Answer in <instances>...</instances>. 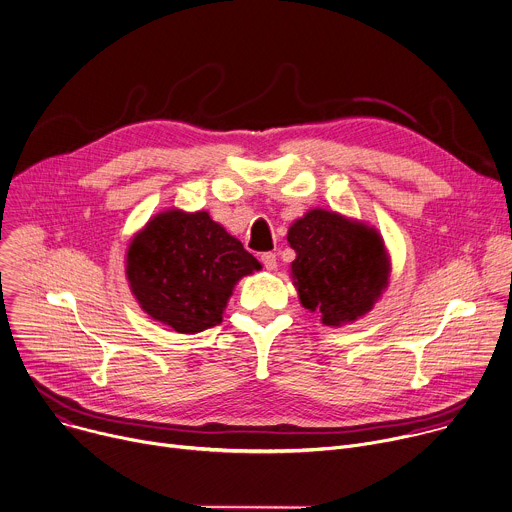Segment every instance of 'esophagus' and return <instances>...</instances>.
Returning a JSON list of instances; mask_svg holds the SVG:
<instances>
[{
    "instance_id": "obj_1",
    "label": "esophagus",
    "mask_w": 512,
    "mask_h": 512,
    "mask_svg": "<svg viewBox=\"0 0 512 512\" xmlns=\"http://www.w3.org/2000/svg\"><path fill=\"white\" fill-rule=\"evenodd\" d=\"M261 261H263V265H265L267 271H273V269L277 267V255H275V253H263V255H261Z\"/></svg>"
}]
</instances>
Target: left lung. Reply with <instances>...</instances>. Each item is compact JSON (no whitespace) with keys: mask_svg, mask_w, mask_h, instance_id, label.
I'll return each mask as SVG.
<instances>
[{"mask_svg":"<svg viewBox=\"0 0 512 512\" xmlns=\"http://www.w3.org/2000/svg\"><path fill=\"white\" fill-rule=\"evenodd\" d=\"M299 301L323 325L342 327L370 313L388 287L392 259L380 231L335 211L311 209L287 231Z\"/></svg>","mask_w":512,"mask_h":512,"instance_id":"1","label":"left lung"}]
</instances>
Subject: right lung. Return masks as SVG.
<instances>
[{
  "mask_svg": "<svg viewBox=\"0 0 512 512\" xmlns=\"http://www.w3.org/2000/svg\"><path fill=\"white\" fill-rule=\"evenodd\" d=\"M261 263L207 211L166 209L134 233L126 279L140 309L179 333L223 321L235 285Z\"/></svg>",
  "mask_w": 512,
  "mask_h": 512,
  "instance_id": "right-lung-1",
  "label": "right lung"
}]
</instances>
